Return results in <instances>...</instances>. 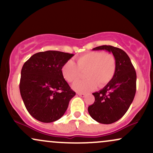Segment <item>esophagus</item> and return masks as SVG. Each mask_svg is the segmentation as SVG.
Returning a JSON list of instances; mask_svg holds the SVG:
<instances>
[{
	"label": "esophagus",
	"instance_id": "obj_1",
	"mask_svg": "<svg viewBox=\"0 0 153 153\" xmlns=\"http://www.w3.org/2000/svg\"><path fill=\"white\" fill-rule=\"evenodd\" d=\"M78 95L80 96H82V97H84L85 96V94H82V93H78Z\"/></svg>",
	"mask_w": 153,
	"mask_h": 153
}]
</instances>
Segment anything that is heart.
<instances>
[{"mask_svg":"<svg viewBox=\"0 0 153 153\" xmlns=\"http://www.w3.org/2000/svg\"><path fill=\"white\" fill-rule=\"evenodd\" d=\"M116 59L111 53L89 52L77 59V65L70 59L62 68V74L68 82H73L81 76L82 72L87 79L78 80L73 85L78 92H88L96 88L97 84L102 88L109 82L115 74Z\"/></svg>","mask_w":153,"mask_h":153,"instance_id":"heart-1","label":"heart"}]
</instances>
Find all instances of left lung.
<instances>
[{
	"mask_svg": "<svg viewBox=\"0 0 153 153\" xmlns=\"http://www.w3.org/2000/svg\"><path fill=\"white\" fill-rule=\"evenodd\" d=\"M93 50H106L116 59L115 74L103 88L93 95L95 101L88 106L89 114L101 124L117 122L125 114L136 93L137 75L129 56L121 49L110 45L95 47Z\"/></svg>",
	"mask_w": 153,
	"mask_h": 153,
	"instance_id": "8db88e82",
	"label": "left lung"
}]
</instances>
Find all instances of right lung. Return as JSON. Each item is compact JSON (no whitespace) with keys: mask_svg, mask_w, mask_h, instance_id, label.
<instances>
[{"mask_svg":"<svg viewBox=\"0 0 153 153\" xmlns=\"http://www.w3.org/2000/svg\"><path fill=\"white\" fill-rule=\"evenodd\" d=\"M73 54L49 50L24 63L19 89L28 112L39 122L58 120L65 113L74 92L63 78L62 68Z\"/></svg>","mask_w":153,"mask_h":153,"instance_id":"1","label":"right lung"}]
</instances>
